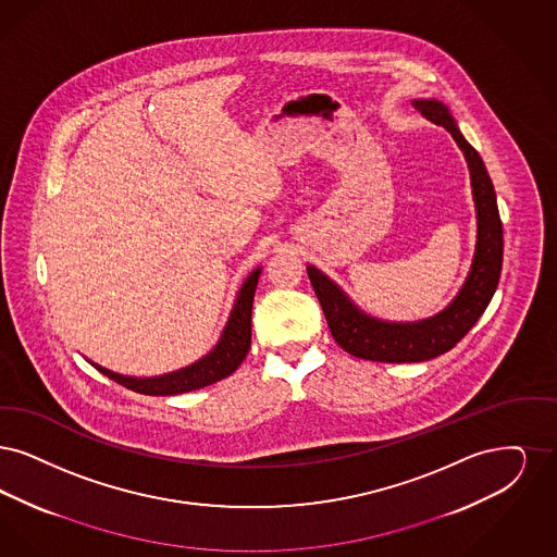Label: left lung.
I'll return each instance as SVG.
<instances>
[{
	"mask_svg": "<svg viewBox=\"0 0 557 557\" xmlns=\"http://www.w3.org/2000/svg\"><path fill=\"white\" fill-rule=\"evenodd\" d=\"M413 106L422 116L451 133L468 160L479 218V242L472 270L451 306L441 314L411 324H388L363 315L333 281L314 267H308L310 283L326 315L333 339L347 354L372 362H424L456 347L486 310L497 289L504 262V226L483 158L461 137L456 122L441 101L416 99Z\"/></svg>",
	"mask_w": 557,
	"mask_h": 557,
	"instance_id": "obj_1",
	"label": "left lung"
}]
</instances>
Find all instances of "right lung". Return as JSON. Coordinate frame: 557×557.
I'll return each instance as SVG.
<instances>
[{"instance_id": "right-lung-1", "label": "right lung", "mask_w": 557, "mask_h": 557, "mask_svg": "<svg viewBox=\"0 0 557 557\" xmlns=\"http://www.w3.org/2000/svg\"><path fill=\"white\" fill-rule=\"evenodd\" d=\"M258 278H260V268L247 276L242 293L237 297V304L233 308V314L228 318V324L218 341L216 347L199 362L191 363L178 372L153 376V379L122 376V374L106 370L97 363L94 366L101 374L116 381L122 387L131 388L141 395H178V393H187L195 388L208 387L212 383L231 376L239 368V363L245 360V356L251 347V306H253Z\"/></svg>"}]
</instances>
